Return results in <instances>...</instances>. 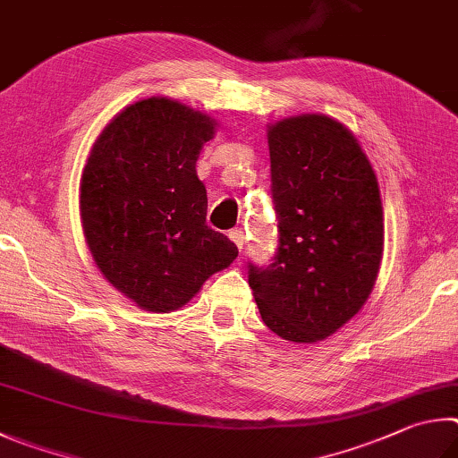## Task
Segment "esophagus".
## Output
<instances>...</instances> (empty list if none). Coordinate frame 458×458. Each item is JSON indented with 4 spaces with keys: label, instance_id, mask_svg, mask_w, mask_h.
<instances>
[{
    "label": "esophagus",
    "instance_id": "esophagus-1",
    "mask_svg": "<svg viewBox=\"0 0 458 458\" xmlns=\"http://www.w3.org/2000/svg\"><path fill=\"white\" fill-rule=\"evenodd\" d=\"M229 237H231V242H233V243L239 247V251H243V245H245V233H243V229L229 231Z\"/></svg>",
    "mask_w": 458,
    "mask_h": 458
}]
</instances>
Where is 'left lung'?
Returning a JSON list of instances; mask_svg holds the SVG:
<instances>
[{"label": "left lung", "mask_w": 458, "mask_h": 458, "mask_svg": "<svg viewBox=\"0 0 458 458\" xmlns=\"http://www.w3.org/2000/svg\"><path fill=\"white\" fill-rule=\"evenodd\" d=\"M267 142L279 243L274 263H250V287L271 332L314 344L362 310L378 277V181L356 136L330 116L279 120Z\"/></svg>", "instance_id": "left-lung-1"}]
</instances>
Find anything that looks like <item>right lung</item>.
I'll list each match as a JSON object with an SVG mask.
<instances>
[{
  "label": "right lung",
  "instance_id": "obj_1",
  "mask_svg": "<svg viewBox=\"0 0 458 458\" xmlns=\"http://www.w3.org/2000/svg\"><path fill=\"white\" fill-rule=\"evenodd\" d=\"M215 120L152 96L126 106L96 139L80 182V216L96 266L136 306L168 314L237 258L207 225L197 158Z\"/></svg>",
  "mask_w": 458,
  "mask_h": 458
}]
</instances>
